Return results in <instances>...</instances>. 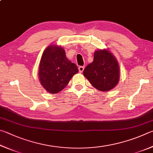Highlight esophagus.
<instances>
[{"mask_svg":"<svg viewBox=\"0 0 153 153\" xmlns=\"http://www.w3.org/2000/svg\"><path fill=\"white\" fill-rule=\"evenodd\" d=\"M84 68H85V67H84V66H79V72H81V73H82V72H83V71H84Z\"/></svg>","mask_w":153,"mask_h":153,"instance_id":"34e87169","label":"esophagus"}]
</instances>
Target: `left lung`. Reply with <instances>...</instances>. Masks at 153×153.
<instances>
[{
  "label": "left lung",
  "instance_id": "1",
  "mask_svg": "<svg viewBox=\"0 0 153 153\" xmlns=\"http://www.w3.org/2000/svg\"><path fill=\"white\" fill-rule=\"evenodd\" d=\"M84 76L93 87L101 91H109L120 80V66L115 56L108 50H98L94 60L86 66Z\"/></svg>",
  "mask_w": 153,
  "mask_h": 153
}]
</instances>
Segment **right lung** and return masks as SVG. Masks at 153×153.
<instances>
[{"label":"right lung","instance_id":"right-lung-1","mask_svg":"<svg viewBox=\"0 0 153 153\" xmlns=\"http://www.w3.org/2000/svg\"><path fill=\"white\" fill-rule=\"evenodd\" d=\"M79 72L74 63L66 58L65 50L58 45H50L43 53L39 66L40 83L50 93H59Z\"/></svg>","mask_w":153,"mask_h":153}]
</instances>
